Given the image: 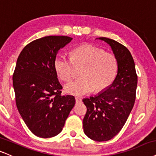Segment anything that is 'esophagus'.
<instances>
[{
	"label": "esophagus",
	"mask_w": 156,
	"mask_h": 156,
	"mask_svg": "<svg viewBox=\"0 0 156 156\" xmlns=\"http://www.w3.org/2000/svg\"><path fill=\"white\" fill-rule=\"evenodd\" d=\"M76 102L77 103L81 102V98H80V97H76Z\"/></svg>",
	"instance_id": "esophagus-1"
}]
</instances>
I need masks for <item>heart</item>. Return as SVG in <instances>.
Here are the masks:
<instances>
[{
	"label": "heart",
	"mask_w": 156,
	"mask_h": 156,
	"mask_svg": "<svg viewBox=\"0 0 156 156\" xmlns=\"http://www.w3.org/2000/svg\"><path fill=\"white\" fill-rule=\"evenodd\" d=\"M54 66L58 77L63 81L72 79L75 67L82 68L80 78L67 83L65 87L66 92L75 96H82L93 90L105 89L113 81L118 70L115 56L91 45L74 48L70 58L62 54L57 56Z\"/></svg>",
	"instance_id": "b5f03b06"
}]
</instances>
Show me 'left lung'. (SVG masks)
Segmentation results:
<instances>
[{
  "label": "left lung",
  "mask_w": 156,
  "mask_h": 156,
  "mask_svg": "<svg viewBox=\"0 0 156 156\" xmlns=\"http://www.w3.org/2000/svg\"><path fill=\"white\" fill-rule=\"evenodd\" d=\"M108 44L118 62L113 83L102 92L83 99L87 111L83 120L84 133L94 141L111 140L119 134L134 107L137 75L134 59L126 46L107 37H99Z\"/></svg>",
  "instance_id": "1"
}]
</instances>
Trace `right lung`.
<instances>
[{"mask_svg": "<svg viewBox=\"0 0 156 156\" xmlns=\"http://www.w3.org/2000/svg\"><path fill=\"white\" fill-rule=\"evenodd\" d=\"M72 37L51 35L24 46L13 74L18 111L35 136L49 138L59 134L75 105L72 95L62 96L54 62L58 51Z\"/></svg>", "mask_w": 156, "mask_h": 156, "instance_id": "obj_1", "label": "right lung"}]
</instances>
